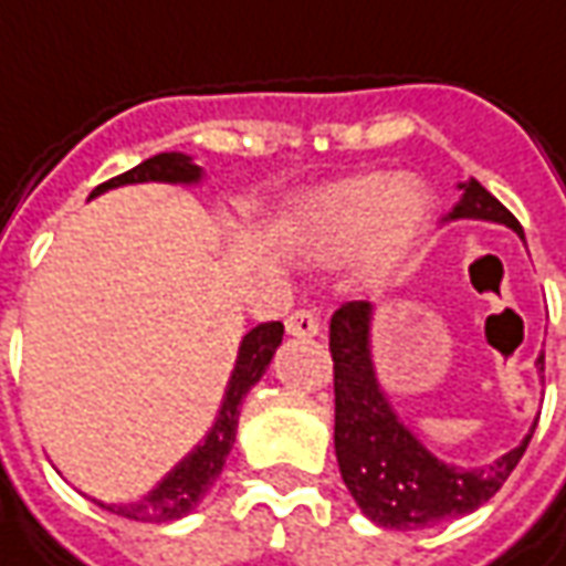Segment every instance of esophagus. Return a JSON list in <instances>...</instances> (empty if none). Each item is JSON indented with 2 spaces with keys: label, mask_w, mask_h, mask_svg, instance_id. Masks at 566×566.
Returning <instances> with one entry per match:
<instances>
[{
  "label": "esophagus",
  "mask_w": 566,
  "mask_h": 566,
  "mask_svg": "<svg viewBox=\"0 0 566 566\" xmlns=\"http://www.w3.org/2000/svg\"><path fill=\"white\" fill-rule=\"evenodd\" d=\"M287 333L296 336V339H308V336H318L321 333V321L315 312L308 308H296L294 315L287 318Z\"/></svg>",
  "instance_id": "esophagus-1"
}]
</instances>
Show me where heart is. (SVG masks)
<instances>
[{"instance_id": "obj_1", "label": "heart", "mask_w": 566, "mask_h": 566, "mask_svg": "<svg viewBox=\"0 0 566 566\" xmlns=\"http://www.w3.org/2000/svg\"><path fill=\"white\" fill-rule=\"evenodd\" d=\"M427 211V190L412 178L355 175L308 197L291 221L287 239L315 263H343L360 254V282L381 284L416 248Z\"/></svg>"}]
</instances>
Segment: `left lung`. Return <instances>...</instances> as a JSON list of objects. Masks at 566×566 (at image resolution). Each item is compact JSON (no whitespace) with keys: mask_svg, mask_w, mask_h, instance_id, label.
Segmentation results:
<instances>
[{"mask_svg":"<svg viewBox=\"0 0 566 566\" xmlns=\"http://www.w3.org/2000/svg\"><path fill=\"white\" fill-rule=\"evenodd\" d=\"M458 187H461V199L449 211V221L475 218V221L506 223L524 239L522 223L515 221V214L497 197H491L475 178ZM369 324H373V303L364 300L345 303L331 318L333 391H336L333 442H336L339 473L352 497L369 522L397 531H418L479 510L497 494L515 470V463L522 461L536 424L522 439V446H515L503 458L479 470H463L454 463L439 461L397 418L388 397L381 394L373 367V352H369ZM543 364L546 357L539 355L536 357L539 373Z\"/></svg>","mask_w":566,"mask_h":566,"instance_id":"left-lung-1","label":"left lung"}]
</instances>
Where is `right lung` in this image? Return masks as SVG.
Returning a JSON list of instances; mask_svg holds the SVG:
<instances>
[{
  "label": "right lung",
  "instance_id": "add662e5",
  "mask_svg": "<svg viewBox=\"0 0 566 566\" xmlns=\"http://www.w3.org/2000/svg\"><path fill=\"white\" fill-rule=\"evenodd\" d=\"M202 178V169L197 163L190 160L187 154L169 150V154H157L150 160L133 166L129 172L117 175L112 181H105L93 190L91 197H99L112 187L124 185H145V181H166V185H197ZM284 324L282 321H266L258 324L254 331H248L239 345V357H235L233 376L227 381V391H223L221 412L214 418V424L206 433V439L199 442L197 449L187 454L185 461L175 467L172 473L163 479L160 485L148 491L145 497L136 503H103V500H93L96 506L124 515L129 522H148V524H163L181 518L190 510H197L199 500L206 497V491L214 485V479L221 475L223 461L233 449L235 442V427H239V409L245 394L260 381V376L270 367L275 348L282 345Z\"/></svg>",
  "mask_w": 566,
  "mask_h": 566
}]
</instances>
